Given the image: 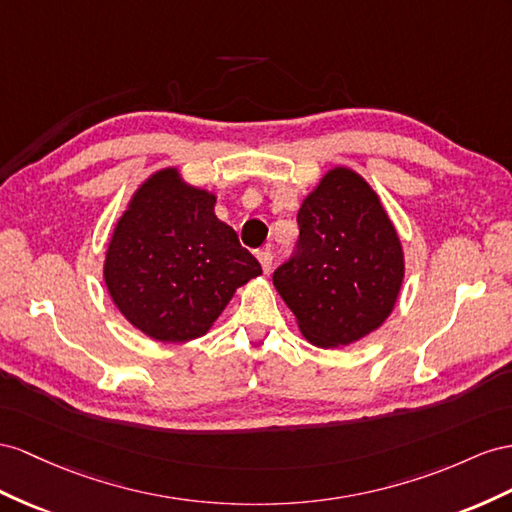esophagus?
Returning <instances> with one entry per match:
<instances>
[{
  "label": "esophagus",
  "instance_id": "34e87169",
  "mask_svg": "<svg viewBox=\"0 0 512 512\" xmlns=\"http://www.w3.org/2000/svg\"><path fill=\"white\" fill-rule=\"evenodd\" d=\"M257 259H259L261 268H264V272L268 274L272 270V253H270V248H261V251L257 253Z\"/></svg>",
  "mask_w": 512,
  "mask_h": 512
}]
</instances>
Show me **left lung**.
I'll return each instance as SVG.
<instances>
[{"instance_id":"8db88e82","label":"left lung","mask_w":512,"mask_h":512,"mask_svg":"<svg viewBox=\"0 0 512 512\" xmlns=\"http://www.w3.org/2000/svg\"><path fill=\"white\" fill-rule=\"evenodd\" d=\"M294 255L272 283L311 344L337 348L381 326L396 305L404 253L378 194L335 166L298 209Z\"/></svg>"}]
</instances>
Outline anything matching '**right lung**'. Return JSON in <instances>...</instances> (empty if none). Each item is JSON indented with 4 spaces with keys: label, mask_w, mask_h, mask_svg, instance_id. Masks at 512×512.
I'll return each mask as SVG.
<instances>
[{
    "label": "right lung",
    "mask_w": 512,
    "mask_h": 512,
    "mask_svg": "<svg viewBox=\"0 0 512 512\" xmlns=\"http://www.w3.org/2000/svg\"><path fill=\"white\" fill-rule=\"evenodd\" d=\"M214 205L216 194L164 168L142 183L116 222L103 279L116 309L155 342L205 335L235 290L261 274Z\"/></svg>",
    "instance_id": "right-lung-1"
}]
</instances>
